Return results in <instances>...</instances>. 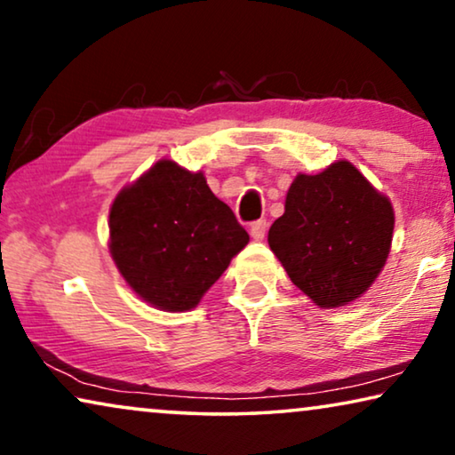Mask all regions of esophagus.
Listing matches in <instances>:
<instances>
[{
	"mask_svg": "<svg viewBox=\"0 0 455 455\" xmlns=\"http://www.w3.org/2000/svg\"><path fill=\"white\" fill-rule=\"evenodd\" d=\"M266 230H267V222L258 220V222H253L251 227H249V235H251L253 241H261L266 236Z\"/></svg>",
	"mask_w": 455,
	"mask_h": 455,
	"instance_id": "34e87169",
	"label": "esophagus"
}]
</instances>
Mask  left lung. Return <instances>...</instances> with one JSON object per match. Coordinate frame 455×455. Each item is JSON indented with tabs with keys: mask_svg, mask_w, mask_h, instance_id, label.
<instances>
[{
	"mask_svg": "<svg viewBox=\"0 0 455 455\" xmlns=\"http://www.w3.org/2000/svg\"><path fill=\"white\" fill-rule=\"evenodd\" d=\"M394 208L348 161L299 172L267 243L292 284L323 309L353 303L386 266Z\"/></svg>",
	"mask_w": 455,
	"mask_h": 455,
	"instance_id": "1",
	"label": "left lung"
}]
</instances>
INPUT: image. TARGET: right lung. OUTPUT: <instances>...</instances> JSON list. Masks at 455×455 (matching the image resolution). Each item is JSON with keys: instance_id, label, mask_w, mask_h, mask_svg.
Wrapping results in <instances>:
<instances>
[{"instance_id": "right-lung-1", "label": "right lung", "mask_w": 455, "mask_h": 455, "mask_svg": "<svg viewBox=\"0 0 455 455\" xmlns=\"http://www.w3.org/2000/svg\"><path fill=\"white\" fill-rule=\"evenodd\" d=\"M249 243L202 171L169 158L115 196L108 251L127 286L161 311H189Z\"/></svg>"}]
</instances>
